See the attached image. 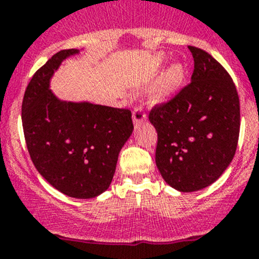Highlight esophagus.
<instances>
[{
    "instance_id": "obj_1",
    "label": "esophagus",
    "mask_w": 259,
    "mask_h": 259,
    "mask_svg": "<svg viewBox=\"0 0 259 259\" xmlns=\"http://www.w3.org/2000/svg\"><path fill=\"white\" fill-rule=\"evenodd\" d=\"M132 118H133V123L137 126V124H141L143 123V122L146 121V114L145 112H143L142 107H136L135 109H133V113H132Z\"/></svg>"
}]
</instances>
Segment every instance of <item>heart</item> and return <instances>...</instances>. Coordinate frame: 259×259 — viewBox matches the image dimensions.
<instances>
[{"label":"heart","mask_w":259,"mask_h":259,"mask_svg":"<svg viewBox=\"0 0 259 259\" xmlns=\"http://www.w3.org/2000/svg\"><path fill=\"white\" fill-rule=\"evenodd\" d=\"M186 80V70L183 64L175 63L161 74L150 92V102L160 104L168 101L181 91Z\"/></svg>","instance_id":"1"}]
</instances>
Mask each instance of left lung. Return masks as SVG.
I'll return each mask as SVG.
<instances>
[{
	"mask_svg": "<svg viewBox=\"0 0 259 259\" xmlns=\"http://www.w3.org/2000/svg\"><path fill=\"white\" fill-rule=\"evenodd\" d=\"M189 50L191 81L148 114L157 131L158 171L183 193L201 190L220 178L234 157L240 127L239 97L228 71L206 51Z\"/></svg>",
	"mask_w": 259,
	"mask_h": 259,
	"instance_id": "1",
	"label": "left lung"
}]
</instances>
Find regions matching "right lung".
<instances>
[{"label":"right lung","mask_w":259,"mask_h":259,"mask_svg":"<svg viewBox=\"0 0 259 259\" xmlns=\"http://www.w3.org/2000/svg\"><path fill=\"white\" fill-rule=\"evenodd\" d=\"M78 53L59 51L34 74L21 117L27 150L40 175L70 198L91 199L111 185L133 123L130 109L60 101L50 91L61 61Z\"/></svg>","instance_id":"obj_1"}]
</instances>
